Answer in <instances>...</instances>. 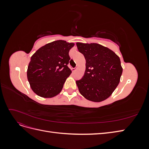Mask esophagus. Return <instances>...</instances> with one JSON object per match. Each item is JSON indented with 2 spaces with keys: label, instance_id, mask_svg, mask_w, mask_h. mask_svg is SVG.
<instances>
[{
  "label": "esophagus",
  "instance_id": "obj_1",
  "mask_svg": "<svg viewBox=\"0 0 149 149\" xmlns=\"http://www.w3.org/2000/svg\"><path fill=\"white\" fill-rule=\"evenodd\" d=\"M78 66H77V67H76V68H71V70H72V71L73 72H75L76 71V70H77V68H78Z\"/></svg>",
  "mask_w": 149,
  "mask_h": 149
}]
</instances>
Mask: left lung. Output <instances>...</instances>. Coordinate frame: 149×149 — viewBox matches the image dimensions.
Segmentation results:
<instances>
[{
  "label": "left lung",
  "mask_w": 149,
  "mask_h": 149,
  "mask_svg": "<svg viewBox=\"0 0 149 149\" xmlns=\"http://www.w3.org/2000/svg\"><path fill=\"white\" fill-rule=\"evenodd\" d=\"M86 60L81 79L76 81L80 94L89 101L101 102L118 86L123 73L119 57L109 48L96 43H76Z\"/></svg>",
  "instance_id": "1"
}]
</instances>
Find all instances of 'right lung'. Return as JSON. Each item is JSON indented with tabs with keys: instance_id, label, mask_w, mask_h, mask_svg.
Wrapping results in <instances>:
<instances>
[{
	"instance_id": "add662e5",
	"label": "right lung",
	"mask_w": 149,
	"mask_h": 149,
	"mask_svg": "<svg viewBox=\"0 0 149 149\" xmlns=\"http://www.w3.org/2000/svg\"><path fill=\"white\" fill-rule=\"evenodd\" d=\"M74 43L56 40L40 48L31 56L27 79L32 91L38 96L51 98L59 94L71 73L68 67L69 52Z\"/></svg>"
}]
</instances>
